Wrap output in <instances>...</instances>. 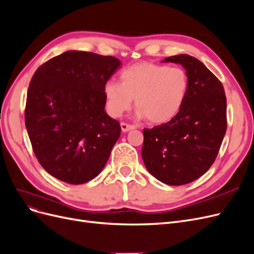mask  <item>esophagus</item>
I'll use <instances>...</instances> for the list:
<instances>
[{
	"mask_svg": "<svg viewBox=\"0 0 254 254\" xmlns=\"http://www.w3.org/2000/svg\"><path fill=\"white\" fill-rule=\"evenodd\" d=\"M120 127H121V129H122V132H124V133H127V132H128V130H132V129L135 128V126L125 124V122H122Z\"/></svg>",
	"mask_w": 254,
	"mask_h": 254,
	"instance_id": "1",
	"label": "esophagus"
}]
</instances>
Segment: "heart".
Here are the masks:
<instances>
[{
	"label": "heart",
	"instance_id": "heart-1",
	"mask_svg": "<svg viewBox=\"0 0 254 254\" xmlns=\"http://www.w3.org/2000/svg\"><path fill=\"white\" fill-rule=\"evenodd\" d=\"M120 83L108 81L103 87L106 109L120 117L130 109L135 98L138 118L151 124H167L183 109L189 91V77L182 67L154 63H138L125 68Z\"/></svg>",
	"mask_w": 254,
	"mask_h": 254
}]
</instances>
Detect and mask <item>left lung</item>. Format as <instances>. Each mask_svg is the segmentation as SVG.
<instances>
[{"mask_svg":"<svg viewBox=\"0 0 254 254\" xmlns=\"http://www.w3.org/2000/svg\"><path fill=\"white\" fill-rule=\"evenodd\" d=\"M162 62L183 65L189 91L175 118L143 129L141 155L146 170L159 182L182 186L213 165L227 129V100L220 81L194 57L177 55Z\"/></svg>","mask_w":254,"mask_h":254,"instance_id":"1","label":"left lung"}]
</instances>
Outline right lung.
Wrapping results in <instances>:
<instances>
[{"instance_id": "obj_1", "label": "right lung", "mask_w": 254, "mask_h": 254, "mask_svg": "<svg viewBox=\"0 0 254 254\" xmlns=\"http://www.w3.org/2000/svg\"><path fill=\"white\" fill-rule=\"evenodd\" d=\"M120 67L115 57L68 51L32 76L26 129L40 165L59 181L87 183L109 160L121 127L104 110L103 87Z\"/></svg>"}]
</instances>
